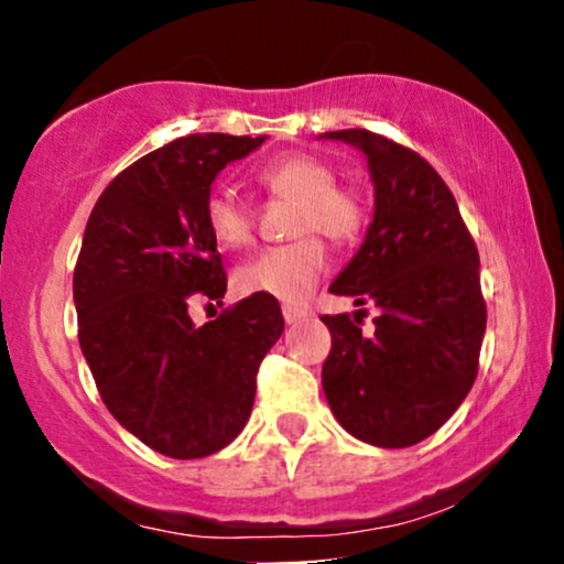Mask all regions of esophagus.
I'll list each match as a JSON object with an SVG mask.
<instances>
[{
	"label": "esophagus",
	"instance_id": "34e87169",
	"mask_svg": "<svg viewBox=\"0 0 564 564\" xmlns=\"http://www.w3.org/2000/svg\"><path fill=\"white\" fill-rule=\"evenodd\" d=\"M283 318H286L289 326L307 318V307H296V304H283Z\"/></svg>",
	"mask_w": 564,
	"mask_h": 564
}]
</instances>
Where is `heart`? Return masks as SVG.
<instances>
[{
    "label": "heart",
    "mask_w": 564,
    "mask_h": 564,
    "mask_svg": "<svg viewBox=\"0 0 564 564\" xmlns=\"http://www.w3.org/2000/svg\"><path fill=\"white\" fill-rule=\"evenodd\" d=\"M270 198L294 200L291 236H302L283 246H270L254 260L241 264L236 286L243 294H264L281 302H304L321 283L328 268L326 246H349L364 236L368 225L366 196L352 185H336L339 174L328 161L313 153H283L257 172ZM206 228L228 251L254 241L257 219L251 206L230 187H215L204 206ZM316 236L313 237L312 232Z\"/></svg>",
    "instance_id": "b5f03b06"
}]
</instances>
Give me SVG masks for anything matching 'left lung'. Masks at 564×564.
Segmentation results:
<instances>
[{
  "mask_svg": "<svg viewBox=\"0 0 564 564\" xmlns=\"http://www.w3.org/2000/svg\"><path fill=\"white\" fill-rule=\"evenodd\" d=\"M326 138L358 145L377 185L366 241L332 291L373 302L379 315L371 334L360 315H323L332 332L323 392L349 435L408 448L448 422L477 379L488 321L480 254L430 161L371 129Z\"/></svg>",
  "mask_w": 564,
  "mask_h": 564,
  "instance_id": "8db88e82",
  "label": "left lung"
}]
</instances>
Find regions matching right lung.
Wrapping results in <instances>:
<instances>
[{"instance_id":"1","label":"right lung","mask_w":564,"mask_h":564,"mask_svg":"<svg viewBox=\"0 0 564 564\" xmlns=\"http://www.w3.org/2000/svg\"><path fill=\"white\" fill-rule=\"evenodd\" d=\"M262 140L166 142L116 174L84 228L74 268L82 352L116 422L164 456L204 458L238 437L262 358L283 334L281 304L264 294L204 326L187 315L228 289L204 219L212 183Z\"/></svg>"}]
</instances>
